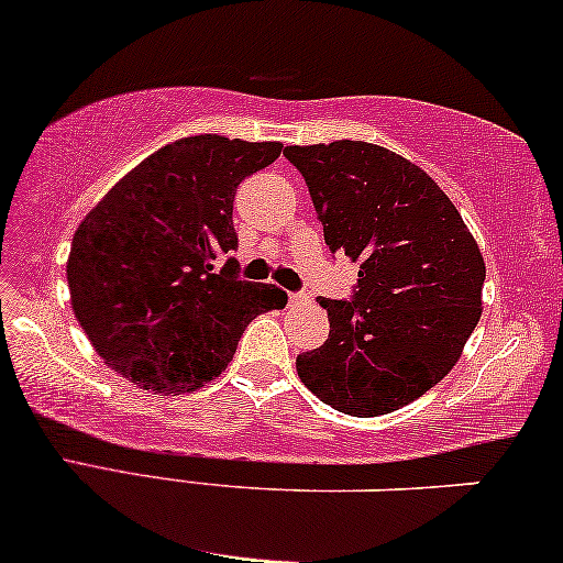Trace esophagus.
Here are the masks:
<instances>
[{"mask_svg":"<svg viewBox=\"0 0 563 563\" xmlns=\"http://www.w3.org/2000/svg\"><path fill=\"white\" fill-rule=\"evenodd\" d=\"M305 302V295H299V291H289V305H302Z\"/></svg>","mask_w":563,"mask_h":563,"instance_id":"1","label":"esophagus"}]
</instances>
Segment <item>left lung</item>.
Returning a JSON list of instances; mask_svg holds the SVG:
<instances>
[{
    "label": "left lung",
    "mask_w": 563,
    "mask_h": 563,
    "mask_svg": "<svg viewBox=\"0 0 563 563\" xmlns=\"http://www.w3.org/2000/svg\"><path fill=\"white\" fill-rule=\"evenodd\" d=\"M331 253L360 264L349 299L318 297L331 333L297 356V375L349 416L411 404L455 367L481 318L486 266L440 186L367 142L287 147Z\"/></svg>",
    "instance_id": "8db88e82"
}]
</instances>
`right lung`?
<instances>
[{
    "label": "right lung",
    "mask_w": 563,
    "mask_h": 563,
    "mask_svg": "<svg viewBox=\"0 0 563 563\" xmlns=\"http://www.w3.org/2000/svg\"><path fill=\"white\" fill-rule=\"evenodd\" d=\"M279 155V142L178 139L85 217L67 282L79 325L108 367L144 390H196L222 375L255 316L287 305L274 284L240 279L230 255L238 186Z\"/></svg>",
    "instance_id": "add662e5"
}]
</instances>
